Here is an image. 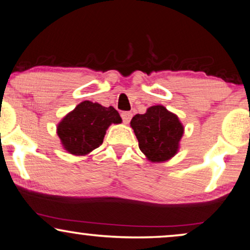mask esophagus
I'll list each match as a JSON object with an SVG mask.
<instances>
[{"label":"esophagus","mask_w":250,"mask_h":250,"mask_svg":"<svg viewBox=\"0 0 250 250\" xmlns=\"http://www.w3.org/2000/svg\"><path fill=\"white\" fill-rule=\"evenodd\" d=\"M121 118H122V121L125 123H129L130 122V120L132 118V114L130 112H122L121 113Z\"/></svg>","instance_id":"1"}]
</instances>
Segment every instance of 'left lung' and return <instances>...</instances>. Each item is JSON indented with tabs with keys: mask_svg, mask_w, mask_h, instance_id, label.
Segmentation results:
<instances>
[{
	"mask_svg": "<svg viewBox=\"0 0 250 250\" xmlns=\"http://www.w3.org/2000/svg\"><path fill=\"white\" fill-rule=\"evenodd\" d=\"M130 125L138 140L140 150L152 163L166 162L178 151L183 125L178 116L164 106H152L145 114H136Z\"/></svg>",
	"mask_w": 250,
	"mask_h": 250,
	"instance_id": "1",
	"label": "left lung"
}]
</instances>
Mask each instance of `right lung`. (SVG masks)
I'll use <instances>...</instances> for the list:
<instances>
[{
  "label": "right lung",
  "instance_id": "1",
  "mask_svg": "<svg viewBox=\"0 0 250 250\" xmlns=\"http://www.w3.org/2000/svg\"><path fill=\"white\" fill-rule=\"evenodd\" d=\"M121 121L114 107L85 100L60 122L58 135L68 152L84 156L103 144L107 128L112 123Z\"/></svg>",
  "mask_w": 250,
  "mask_h": 250
}]
</instances>
